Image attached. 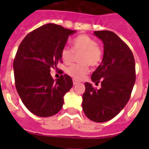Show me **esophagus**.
<instances>
[{"mask_svg": "<svg viewBox=\"0 0 149 149\" xmlns=\"http://www.w3.org/2000/svg\"><path fill=\"white\" fill-rule=\"evenodd\" d=\"M73 85H76L77 84H79V81H76V80H75V79H73Z\"/></svg>", "mask_w": 149, "mask_h": 149, "instance_id": "1", "label": "esophagus"}]
</instances>
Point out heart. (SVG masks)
I'll use <instances>...</instances> for the list:
<instances>
[{
    "mask_svg": "<svg viewBox=\"0 0 149 149\" xmlns=\"http://www.w3.org/2000/svg\"><path fill=\"white\" fill-rule=\"evenodd\" d=\"M72 51L68 47H63L61 52V60L65 64L70 63L73 53L81 54L79 57L80 64H73L66 69V73L75 80H81L88 71L90 66L98 65L102 59V50L94 39L86 34H81L72 42Z\"/></svg>",
    "mask_w": 149,
    "mask_h": 149,
    "instance_id": "heart-1",
    "label": "heart"
}]
</instances>
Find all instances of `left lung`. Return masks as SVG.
Returning a JSON list of instances; mask_svg holds the SVG:
<instances>
[{"label": "left lung", "mask_w": 149, "mask_h": 149, "mask_svg": "<svg viewBox=\"0 0 149 149\" xmlns=\"http://www.w3.org/2000/svg\"><path fill=\"white\" fill-rule=\"evenodd\" d=\"M94 34L102 41L104 55L91 81L101 82V88L95 89L86 82L82 107L88 119L104 123L115 118L128 102L136 81V63L132 51L116 34L95 31Z\"/></svg>", "instance_id": "8db88e82"}]
</instances>
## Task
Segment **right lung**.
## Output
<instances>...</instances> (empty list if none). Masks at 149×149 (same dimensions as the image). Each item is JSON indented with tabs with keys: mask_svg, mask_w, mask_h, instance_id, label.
Wrapping results in <instances>:
<instances>
[{
	"mask_svg": "<svg viewBox=\"0 0 149 149\" xmlns=\"http://www.w3.org/2000/svg\"><path fill=\"white\" fill-rule=\"evenodd\" d=\"M76 31L47 24L28 34L18 48L13 61L15 85L26 108L34 115L47 118L58 113L64 96L73 86L68 75L54 80L50 69L62 62L61 52L69 36Z\"/></svg>",
	"mask_w": 149,
	"mask_h": 149,
	"instance_id": "1",
	"label": "right lung"
}]
</instances>
